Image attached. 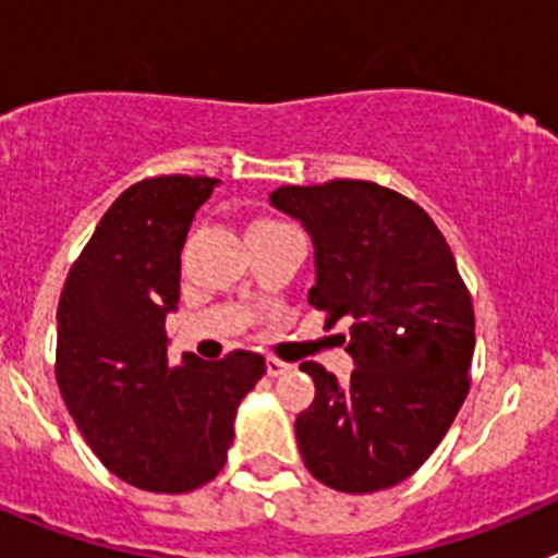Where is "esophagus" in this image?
<instances>
[{"label":"esophagus","mask_w":558,"mask_h":558,"mask_svg":"<svg viewBox=\"0 0 558 558\" xmlns=\"http://www.w3.org/2000/svg\"><path fill=\"white\" fill-rule=\"evenodd\" d=\"M265 368H268L270 377H279V374L288 372V363H282V360H276V357H265Z\"/></svg>","instance_id":"1"}]
</instances>
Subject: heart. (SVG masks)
Returning a JSON list of instances; mask_svg holds the SVG:
<instances>
[{
	"instance_id": "heart-1",
	"label": "heart",
	"mask_w": 558,
	"mask_h": 558,
	"mask_svg": "<svg viewBox=\"0 0 558 558\" xmlns=\"http://www.w3.org/2000/svg\"><path fill=\"white\" fill-rule=\"evenodd\" d=\"M276 226H282V223H276V220H268V218H259L254 220V223L248 226V231H263V229H276Z\"/></svg>"
}]
</instances>
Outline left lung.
I'll return each mask as SVG.
<instances>
[{"instance_id": "obj_1", "label": "left lung", "mask_w": 558, "mask_h": 558, "mask_svg": "<svg viewBox=\"0 0 558 558\" xmlns=\"http://www.w3.org/2000/svg\"><path fill=\"white\" fill-rule=\"evenodd\" d=\"M270 204L315 245L310 304L352 322L349 386L318 363L295 441L315 481L349 495L391 489L422 466L470 391L475 313L445 234L425 209L374 181L279 186Z\"/></svg>"}]
</instances>
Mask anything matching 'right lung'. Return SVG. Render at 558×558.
<instances>
[{
  "label": "right lung",
  "instance_id": "obj_1",
  "mask_svg": "<svg viewBox=\"0 0 558 558\" xmlns=\"http://www.w3.org/2000/svg\"><path fill=\"white\" fill-rule=\"evenodd\" d=\"M218 179L159 175L128 186L81 251L58 302L56 379L108 470L145 492L181 495L223 470L234 416L265 374L256 352L167 360V313L181 248Z\"/></svg>",
  "mask_w": 558,
  "mask_h": 558
}]
</instances>
